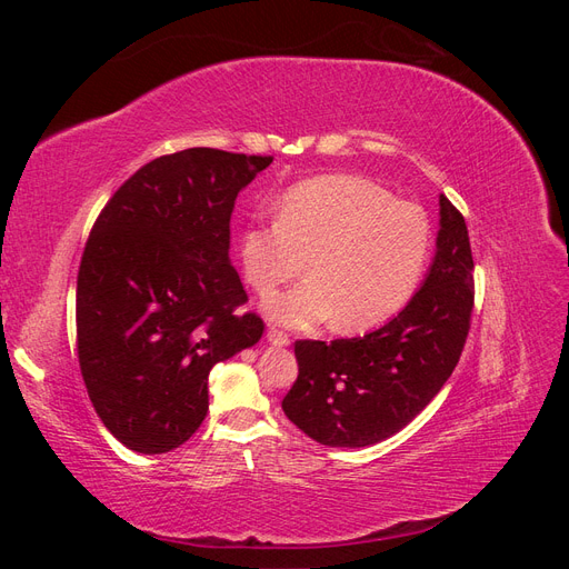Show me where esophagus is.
Returning <instances> with one entry per match:
<instances>
[{
	"mask_svg": "<svg viewBox=\"0 0 569 569\" xmlns=\"http://www.w3.org/2000/svg\"><path fill=\"white\" fill-rule=\"evenodd\" d=\"M268 341L272 343V347H289V343H291L289 335L278 330V327H270V330H268Z\"/></svg>",
	"mask_w": 569,
	"mask_h": 569,
	"instance_id": "obj_1",
	"label": "esophagus"
}]
</instances>
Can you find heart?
<instances>
[{
	"instance_id": "obj_1",
	"label": "heart",
	"mask_w": 569,
	"mask_h": 569,
	"mask_svg": "<svg viewBox=\"0 0 569 569\" xmlns=\"http://www.w3.org/2000/svg\"><path fill=\"white\" fill-rule=\"evenodd\" d=\"M239 251L261 297L297 278L308 258L311 278L266 303L272 320L306 327L337 316L341 330H370L416 295L432 222L368 178L320 176L289 187L274 220L253 218Z\"/></svg>"
}]
</instances>
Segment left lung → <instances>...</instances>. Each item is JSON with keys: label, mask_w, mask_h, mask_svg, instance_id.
I'll return each mask as SVG.
<instances>
[{"label": "left lung", "mask_w": 569, "mask_h": 569, "mask_svg": "<svg viewBox=\"0 0 569 569\" xmlns=\"http://www.w3.org/2000/svg\"><path fill=\"white\" fill-rule=\"evenodd\" d=\"M437 253L403 311L366 337L295 343L299 377L284 416L325 446L360 449L403 429L458 366L475 306L472 249L456 206L439 197Z\"/></svg>", "instance_id": "obj_1"}]
</instances>
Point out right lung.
<instances>
[{"label":"right lung","instance_id":"add662e5","mask_svg":"<svg viewBox=\"0 0 569 569\" xmlns=\"http://www.w3.org/2000/svg\"><path fill=\"white\" fill-rule=\"evenodd\" d=\"M272 163L209 147L168 153L116 189L82 251L78 360L97 416L137 453H168L209 410V372L253 347L230 263L234 199Z\"/></svg>","mask_w":569,"mask_h":569}]
</instances>
